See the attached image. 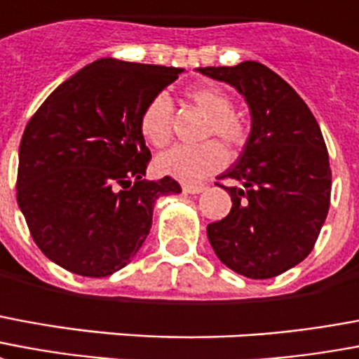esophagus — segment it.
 I'll list each match as a JSON object with an SVG mask.
<instances>
[{
	"label": "esophagus",
	"instance_id": "1",
	"mask_svg": "<svg viewBox=\"0 0 359 359\" xmlns=\"http://www.w3.org/2000/svg\"><path fill=\"white\" fill-rule=\"evenodd\" d=\"M205 184H182V192L184 194H201L205 192Z\"/></svg>",
	"mask_w": 359,
	"mask_h": 359
}]
</instances>
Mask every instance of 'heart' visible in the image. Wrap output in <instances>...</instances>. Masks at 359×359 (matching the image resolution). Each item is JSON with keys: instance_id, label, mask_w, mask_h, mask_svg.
Returning a JSON list of instances; mask_svg holds the SVG:
<instances>
[{"instance_id": "obj_1", "label": "heart", "mask_w": 359, "mask_h": 359, "mask_svg": "<svg viewBox=\"0 0 359 359\" xmlns=\"http://www.w3.org/2000/svg\"><path fill=\"white\" fill-rule=\"evenodd\" d=\"M187 98L209 116L205 139L217 137L230 148H240L247 140L245 121L233 114V100L224 89L217 85H196L187 89ZM172 102L165 93H159L148 100L139 118L140 135L154 148H163L171 140ZM226 150L219 142L194 146H175L156 159V171L163 177L196 182L220 171L226 165Z\"/></svg>"}]
</instances>
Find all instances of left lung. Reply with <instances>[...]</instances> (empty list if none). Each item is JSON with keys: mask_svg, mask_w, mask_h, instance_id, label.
Returning a JSON list of instances; mask_svg holds the SVG:
<instances>
[{"mask_svg": "<svg viewBox=\"0 0 359 359\" xmlns=\"http://www.w3.org/2000/svg\"><path fill=\"white\" fill-rule=\"evenodd\" d=\"M232 85L251 112L243 152L219 179L232 198L207 238L222 264L251 280H268L304 261L314 249L331 201V167L320 126L293 87L268 66L198 68Z\"/></svg>", "mask_w": 359, "mask_h": 359, "instance_id": "1", "label": "left lung"}]
</instances>
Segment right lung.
<instances>
[{
    "instance_id": "obj_1",
    "label": "right lung",
    "mask_w": 359,
    "mask_h": 359,
    "mask_svg": "<svg viewBox=\"0 0 359 359\" xmlns=\"http://www.w3.org/2000/svg\"><path fill=\"white\" fill-rule=\"evenodd\" d=\"M182 72L98 58L32 116L18 148L17 201L49 261L106 278L137 255L156 200L180 192L171 177L144 180L150 150L139 118Z\"/></svg>"
}]
</instances>
